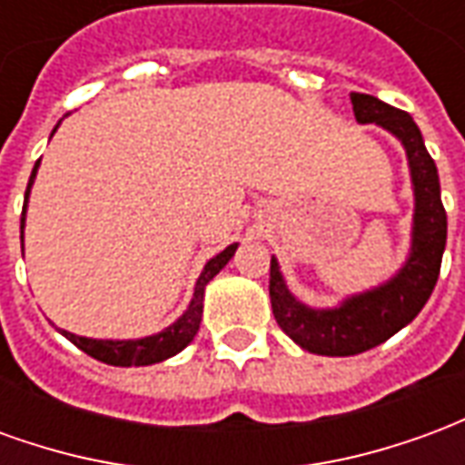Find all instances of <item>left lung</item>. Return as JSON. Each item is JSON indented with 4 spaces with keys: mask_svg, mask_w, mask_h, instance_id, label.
Here are the masks:
<instances>
[{
    "mask_svg": "<svg viewBox=\"0 0 465 465\" xmlns=\"http://www.w3.org/2000/svg\"><path fill=\"white\" fill-rule=\"evenodd\" d=\"M353 116L359 124H376L389 132L406 152L413 219L409 253L389 279L371 289L346 293L333 306H309L289 289L282 263L272 256L269 296L276 323L303 351L316 356H356L389 341L409 326L429 302L439 282L440 259L446 249V212L440 203L439 169L413 116L371 94L351 92Z\"/></svg>",
    "mask_w": 465,
    "mask_h": 465,
    "instance_id": "1",
    "label": "left lung"
}]
</instances>
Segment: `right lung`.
Instances as JSON below:
<instances>
[{"label": "right lung", "mask_w": 465, "mask_h": 465, "mask_svg": "<svg viewBox=\"0 0 465 465\" xmlns=\"http://www.w3.org/2000/svg\"><path fill=\"white\" fill-rule=\"evenodd\" d=\"M62 124V119H59ZM59 124L54 126V132L59 129ZM52 132V136H54ZM42 162V159H39ZM39 162L35 163L32 169V176H29V183H26L25 193V209H22V249H25V226H26V206H29V193H32V186H35L36 172H39ZM239 249V243H232L226 246L223 252H219L216 256H212L209 262L203 263L199 279L193 283V293L189 306L183 309V313L173 323H169L166 329H162L159 333H152V336H142V339H89V336H79V333L64 331L59 329L62 336H66L69 341L74 343L76 349H82L84 353H89L92 359L102 361V363H109V366H152V363H159V361H166L176 356L179 351H183L189 343L193 341V336L199 331V323H202L203 313V292H206V283L212 282L216 273L222 272L226 263L232 262V256Z\"/></svg>", "instance_id": "add662e5"}]
</instances>
